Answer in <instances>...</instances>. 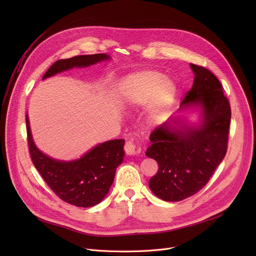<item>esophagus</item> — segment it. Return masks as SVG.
<instances>
[{"mask_svg":"<svg viewBox=\"0 0 256 256\" xmlns=\"http://www.w3.org/2000/svg\"><path fill=\"white\" fill-rule=\"evenodd\" d=\"M124 152L128 154H130V156L136 154L139 152L138 146L136 145V143H135V141H134V139H130V140L126 142V144H124Z\"/></svg>","mask_w":256,"mask_h":256,"instance_id":"obj_1","label":"esophagus"}]
</instances>
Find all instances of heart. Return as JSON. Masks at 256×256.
I'll use <instances>...</instances> for the list:
<instances>
[{"mask_svg": "<svg viewBox=\"0 0 256 256\" xmlns=\"http://www.w3.org/2000/svg\"><path fill=\"white\" fill-rule=\"evenodd\" d=\"M174 94L176 87L170 80L162 78V74L158 72L147 70L130 78L126 98L136 104H142L150 100V116L158 118L167 111L174 98Z\"/></svg>", "mask_w": 256, "mask_h": 256, "instance_id": "heart-1", "label": "heart"}]
</instances>
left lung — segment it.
<instances>
[{
	"label": "left lung",
	"mask_w": 256,
	"mask_h": 256,
	"mask_svg": "<svg viewBox=\"0 0 256 256\" xmlns=\"http://www.w3.org/2000/svg\"><path fill=\"white\" fill-rule=\"evenodd\" d=\"M190 66L194 83L182 106L202 108V124L184 130H173L167 124L160 126L150 134L152 144L145 152L158 165L150 188L165 201H180L199 192L227 152L232 109L223 86L206 67Z\"/></svg>",
	"instance_id": "left-lung-1"
}]
</instances>
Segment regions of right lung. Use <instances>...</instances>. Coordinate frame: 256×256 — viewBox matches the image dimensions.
<instances>
[{
	"label": "right lung",
	"instance_id": "obj_1",
	"mask_svg": "<svg viewBox=\"0 0 256 256\" xmlns=\"http://www.w3.org/2000/svg\"><path fill=\"white\" fill-rule=\"evenodd\" d=\"M108 58L109 56L104 54H94L61 59L50 67L44 78L72 67L89 66ZM26 122L31 160L50 190L65 202L78 208H90L100 204L110 190L116 168L122 163L124 140L106 141L78 160L59 162L37 150L31 136L28 117Z\"/></svg>",
	"mask_w": 256,
	"mask_h": 256
}]
</instances>
